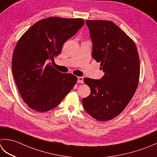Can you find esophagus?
Here are the masks:
<instances>
[{
	"mask_svg": "<svg viewBox=\"0 0 157 157\" xmlns=\"http://www.w3.org/2000/svg\"><path fill=\"white\" fill-rule=\"evenodd\" d=\"M78 83H84V78L83 77H78Z\"/></svg>",
	"mask_w": 157,
	"mask_h": 157,
	"instance_id": "obj_1",
	"label": "esophagus"
}]
</instances>
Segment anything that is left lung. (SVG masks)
<instances>
[{"label":"left lung","instance_id":"left-lung-1","mask_svg":"<svg viewBox=\"0 0 157 157\" xmlns=\"http://www.w3.org/2000/svg\"><path fill=\"white\" fill-rule=\"evenodd\" d=\"M93 42L92 57L100 63V79L85 78L90 94L82 99L88 114L107 121L121 113L136 93L140 79V58L136 45L111 21L86 20Z\"/></svg>","mask_w":157,"mask_h":157}]
</instances>
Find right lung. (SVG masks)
<instances>
[{
    "instance_id": "obj_1",
    "label": "right lung",
    "mask_w": 157,
    "mask_h": 157,
    "mask_svg": "<svg viewBox=\"0 0 157 157\" xmlns=\"http://www.w3.org/2000/svg\"><path fill=\"white\" fill-rule=\"evenodd\" d=\"M82 18L50 17L38 21L17 41L12 73L21 98L35 111L45 112L61 103L78 81L48 64L62 51L67 40L84 26Z\"/></svg>"
}]
</instances>
